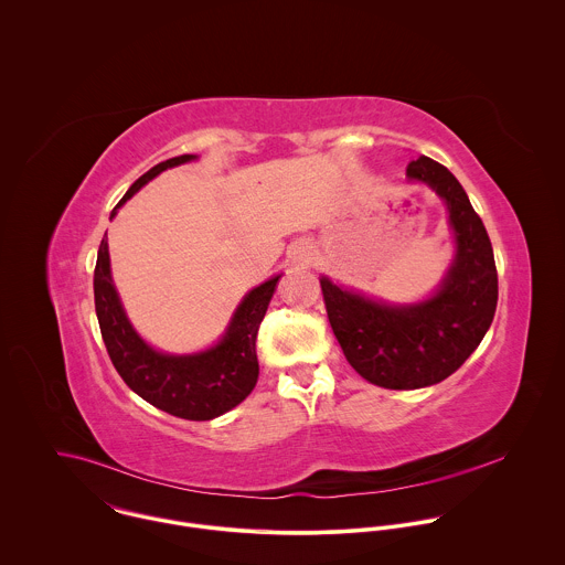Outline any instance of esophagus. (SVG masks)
I'll list each match as a JSON object with an SVG mask.
<instances>
[{
	"label": "esophagus",
	"instance_id": "esophagus-1",
	"mask_svg": "<svg viewBox=\"0 0 565 565\" xmlns=\"http://www.w3.org/2000/svg\"><path fill=\"white\" fill-rule=\"evenodd\" d=\"M313 260V249L309 247V245H298L296 249H294V263H300V265H307V263H311Z\"/></svg>",
	"mask_w": 565,
	"mask_h": 565
}]
</instances>
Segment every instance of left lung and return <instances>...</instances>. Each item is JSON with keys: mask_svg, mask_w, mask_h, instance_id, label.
Listing matches in <instances>:
<instances>
[{"mask_svg": "<svg viewBox=\"0 0 565 565\" xmlns=\"http://www.w3.org/2000/svg\"><path fill=\"white\" fill-rule=\"evenodd\" d=\"M406 178L430 186L448 209L455 258L439 287L419 302L392 305L320 278L348 363L385 390H419L455 374L483 341L498 302L491 242L459 180L428 157L408 162Z\"/></svg>", "mask_w": 565, "mask_h": 565, "instance_id": "1", "label": "left lung"}]
</instances>
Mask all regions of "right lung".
Segmentation results:
<instances>
[{
    "instance_id": "obj_1",
    "label": "right lung",
    "mask_w": 565,
    "mask_h": 565,
    "mask_svg": "<svg viewBox=\"0 0 565 565\" xmlns=\"http://www.w3.org/2000/svg\"><path fill=\"white\" fill-rule=\"evenodd\" d=\"M195 159V154H182L154 164L126 191L110 220L117 215V209L161 171ZM280 276H271L243 296L215 345L193 354H167L152 348L128 320L113 282L108 239L104 235L97 249L93 291L102 339L115 370L135 394L169 415L193 422L224 415L243 403L258 381L256 332Z\"/></svg>"
}]
</instances>
